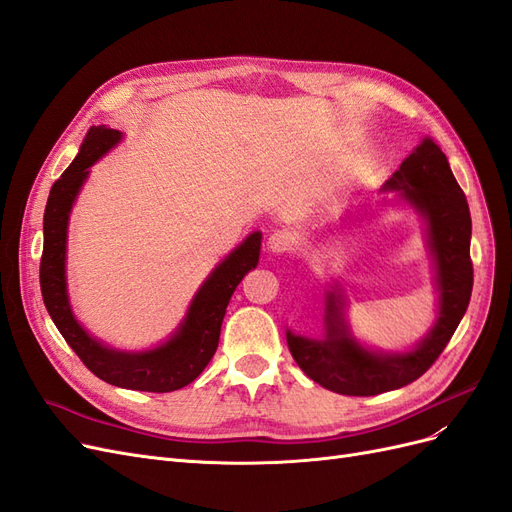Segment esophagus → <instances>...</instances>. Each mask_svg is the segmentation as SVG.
Instances as JSON below:
<instances>
[{
	"label": "esophagus",
	"mask_w": 512,
	"mask_h": 512,
	"mask_svg": "<svg viewBox=\"0 0 512 512\" xmlns=\"http://www.w3.org/2000/svg\"><path fill=\"white\" fill-rule=\"evenodd\" d=\"M267 243H269V250H271L273 254H286V252H290V247H292L290 235H288V232H284V230L271 232Z\"/></svg>",
	"instance_id": "esophagus-1"
}]
</instances>
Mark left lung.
Here are the masks:
<instances>
[{
	"mask_svg": "<svg viewBox=\"0 0 512 512\" xmlns=\"http://www.w3.org/2000/svg\"><path fill=\"white\" fill-rule=\"evenodd\" d=\"M397 190L427 220V243L436 260L440 292L438 320L410 352H374L350 335L344 320V297L327 292V337L309 339L286 333L292 359L324 389L339 395L369 397L401 389L436 363L466 314L474 269L470 260L472 218L463 190L433 138L425 136L397 173L384 183Z\"/></svg>",
	"mask_w": 512,
	"mask_h": 512,
	"instance_id": "left-lung-1",
	"label": "left lung"
}]
</instances>
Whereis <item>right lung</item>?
<instances>
[{
    "label": "right lung",
    "mask_w": 512,
    "mask_h": 512,
    "mask_svg": "<svg viewBox=\"0 0 512 512\" xmlns=\"http://www.w3.org/2000/svg\"><path fill=\"white\" fill-rule=\"evenodd\" d=\"M119 141V130L94 126L87 132L79 156L53 183L44 209L40 290L55 327L91 374L121 389L170 393L194 382L213 359L228 301L243 275L256 269L262 235L252 232L213 269L192 299L179 329L166 344L145 352H121L102 346L76 322L70 309L66 290V237L70 209L89 175V166Z\"/></svg>",
    "instance_id": "add662e5"
}]
</instances>
